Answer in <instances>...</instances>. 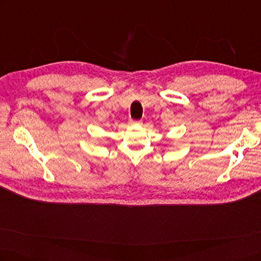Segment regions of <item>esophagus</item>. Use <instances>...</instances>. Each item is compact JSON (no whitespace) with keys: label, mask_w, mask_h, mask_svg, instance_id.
I'll list each match as a JSON object with an SVG mask.
<instances>
[{"label":"esophagus","mask_w":261,"mask_h":261,"mask_svg":"<svg viewBox=\"0 0 261 261\" xmlns=\"http://www.w3.org/2000/svg\"><path fill=\"white\" fill-rule=\"evenodd\" d=\"M129 124L130 125H141L142 124V122H141V120H129Z\"/></svg>","instance_id":"34e87169"}]
</instances>
